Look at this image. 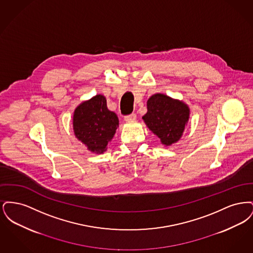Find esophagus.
Here are the masks:
<instances>
[{"label": "esophagus", "instance_id": "esophagus-1", "mask_svg": "<svg viewBox=\"0 0 253 253\" xmlns=\"http://www.w3.org/2000/svg\"><path fill=\"white\" fill-rule=\"evenodd\" d=\"M135 120H136V115L135 114H131V115L126 116L124 118V121H126V122H130V121H135Z\"/></svg>", "mask_w": 253, "mask_h": 253}]
</instances>
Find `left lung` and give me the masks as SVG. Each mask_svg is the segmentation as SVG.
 <instances>
[{"instance_id":"left-lung-1","label":"left lung","mask_w":253,"mask_h":253,"mask_svg":"<svg viewBox=\"0 0 253 253\" xmlns=\"http://www.w3.org/2000/svg\"><path fill=\"white\" fill-rule=\"evenodd\" d=\"M147 110L142 119L162 144L169 146L180 139L190 118L187 104L163 94H155L148 99Z\"/></svg>"}]
</instances>
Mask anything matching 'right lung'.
<instances>
[{"label": "right lung", "mask_w": 253, "mask_h": 253, "mask_svg": "<svg viewBox=\"0 0 253 253\" xmlns=\"http://www.w3.org/2000/svg\"><path fill=\"white\" fill-rule=\"evenodd\" d=\"M119 127L118 116L107 108L106 98L96 95L82 102L74 112L76 137L95 154H103Z\"/></svg>", "instance_id": "obj_1"}]
</instances>
